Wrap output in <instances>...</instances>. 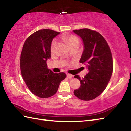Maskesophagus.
<instances>
[{
  "label": "esophagus",
  "mask_w": 131,
  "mask_h": 131,
  "mask_svg": "<svg viewBox=\"0 0 131 131\" xmlns=\"http://www.w3.org/2000/svg\"><path fill=\"white\" fill-rule=\"evenodd\" d=\"M66 76H67V77L68 79H72L73 77V75L71 74H66Z\"/></svg>",
  "instance_id": "1"
}]
</instances>
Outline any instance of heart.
<instances>
[{
	"label": "heart",
	"instance_id": "obj_1",
	"mask_svg": "<svg viewBox=\"0 0 131 131\" xmlns=\"http://www.w3.org/2000/svg\"><path fill=\"white\" fill-rule=\"evenodd\" d=\"M62 40L65 43L69 44L70 48L74 47H79L80 41L79 39L74 35H63L62 36ZM57 45V41H53L51 46V50L53 51L55 50V46Z\"/></svg>",
	"mask_w": 131,
	"mask_h": 131
}]
</instances>
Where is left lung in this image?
Segmentation results:
<instances>
[{
	"instance_id": "left-lung-1",
	"label": "left lung",
	"mask_w": 131,
	"mask_h": 131,
	"mask_svg": "<svg viewBox=\"0 0 131 131\" xmlns=\"http://www.w3.org/2000/svg\"><path fill=\"white\" fill-rule=\"evenodd\" d=\"M73 32L82 39L84 51L80 62L87 65L88 73L83 79L74 76L81 85L74 91V94L83 101L96 98L107 87L113 72L112 53L105 38L90 29L74 30Z\"/></svg>"
}]
</instances>
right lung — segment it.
Returning a JSON list of instances; mask_svg holds the SVG:
<instances>
[{"label":"right lung","mask_w":131,"mask_h":131,"mask_svg":"<svg viewBox=\"0 0 131 131\" xmlns=\"http://www.w3.org/2000/svg\"><path fill=\"white\" fill-rule=\"evenodd\" d=\"M59 34L41 29L29 36L24 44L20 58L21 74L29 89L35 95L47 98L56 94L65 73H54L47 68L46 61L51 58L52 39Z\"/></svg>","instance_id":"add662e5"}]
</instances>
